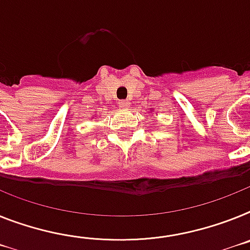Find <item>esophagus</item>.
I'll use <instances>...</instances> for the list:
<instances>
[{
	"label": "esophagus",
	"instance_id": "obj_1",
	"mask_svg": "<svg viewBox=\"0 0 250 250\" xmlns=\"http://www.w3.org/2000/svg\"><path fill=\"white\" fill-rule=\"evenodd\" d=\"M119 106L121 108H128L129 102L128 100H119Z\"/></svg>",
	"mask_w": 250,
	"mask_h": 250
}]
</instances>
